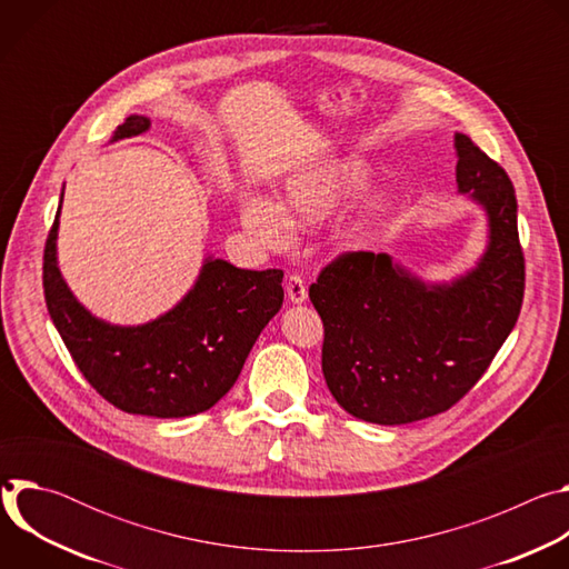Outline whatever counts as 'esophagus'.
Returning <instances> with one entry per match:
<instances>
[{"instance_id": "34e87169", "label": "esophagus", "mask_w": 569, "mask_h": 569, "mask_svg": "<svg viewBox=\"0 0 569 569\" xmlns=\"http://www.w3.org/2000/svg\"><path fill=\"white\" fill-rule=\"evenodd\" d=\"M286 292H288V301H292V303H303L306 297H308L306 281H303L299 274H288V279H286Z\"/></svg>"}]
</instances>
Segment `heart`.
Listing matches in <instances>:
<instances>
[{"label":"heart","instance_id":"1","mask_svg":"<svg viewBox=\"0 0 569 569\" xmlns=\"http://www.w3.org/2000/svg\"><path fill=\"white\" fill-rule=\"evenodd\" d=\"M367 184L360 161H329L292 178L274 207L263 198L242 202V224L270 248H283L288 227H306L327 220L347 198Z\"/></svg>","mask_w":569,"mask_h":569}]
</instances>
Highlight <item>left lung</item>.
<instances>
[{
	"mask_svg": "<svg viewBox=\"0 0 569 569\" xmlns=\"http://www.w3.org/2000/svg\"><path fill=\"white\" fill-rule=\"evenodd\" d=\"M457 184L489 213L479 266L426 286L387 254L345 252L308 297L323 323L321 371L333 398L367 423L400 426L450 410L491 367L525 297L516 189L470 137L455 134Z\"/></svg>",
	"mask_w": 569,
	"mask_h": 569,
	"instance_id": "1",
	"label": "left lung"
}]
</instances>
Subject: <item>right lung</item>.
Returning a JSON list of instances; mask_svg holds the SVG:
<instances>
[{
	"mask_svg": "<svg viewBox=\"0 0 569 569\" xmlns=\"http://www.w3.org/2000/svg\"><path fill=\"white\" fill-rule=\"evenodd\" d=\"M148 126L146 117L132 114L114 139L141 134ZM58 213L44 246L42 286L49 315L80 373L128 415L180 419L213 408L279 312L283 270H240L213 259L164 317L143 327H110L80 306L60 277Z\"/></svg>",
	"mask_w": 569,
	"mask_h": 569,
	"instance_id": "add662e5",
	"label": "right lung"
}]
</instances>
